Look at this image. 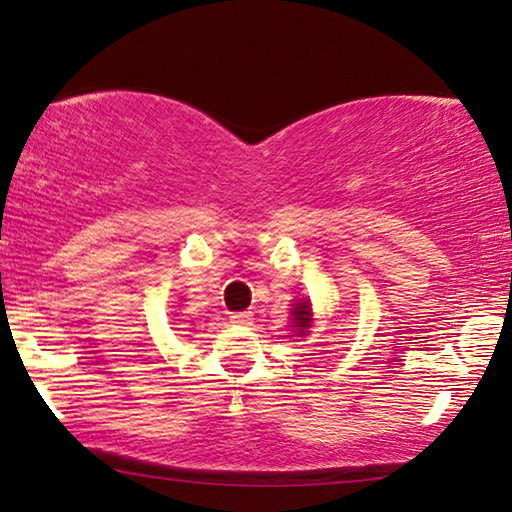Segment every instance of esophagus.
I'll list each match as a JSON object with an SVG mask.
<instances>
[{"label": "esophagus", "mask_w": 512, "mask_h": 512, "mask_svg": "<svg viewBox=\"0 0 512 512\" xmlns=\"http://www.w3.org/2000/svg\"><path fill=\"white\" fill-rule=\"evenodd\" d=\"M231 320L235 322V325H249L251 322V313L249 311H240V313H233Z\"/></svg>", "instance_id": "esophagus-1"}]
</instances>
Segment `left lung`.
I'll list each match as a JSON object with an SVG mask.
<instances>
[{
    "instance_id": "8db88e82",
    "label": "left lung",
    "mask_w": 512,
    "mask_h": 512,
    "mask_svg": "<svg viewBox=\"0 0 512 512\" xmlns=\"http://www.w3.org/2000/svg\"><path fill=\"white\" fill-rule=\"evenodd\" d=\"M290 320H293V327L297 336H306L311 329V322H313V311H311V302L309 300H300L293 304V311H290Z\"/></svg>"
}]
</instances>
